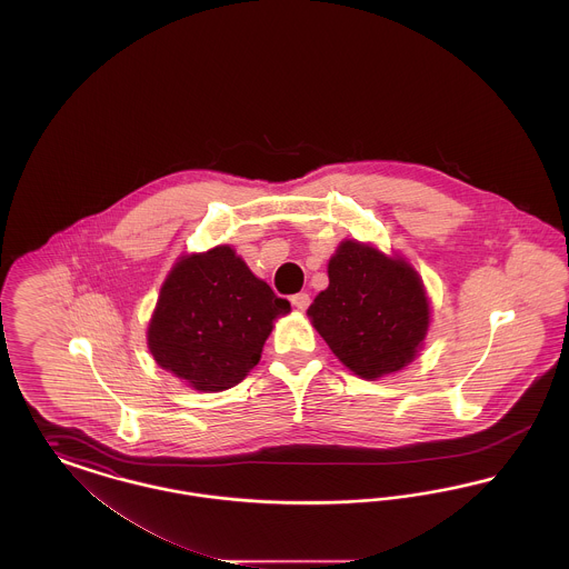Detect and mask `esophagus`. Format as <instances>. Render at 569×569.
Wrapping results in <instances>:
<instances>
[{"mask_svg": "<svg viewBox=\"0 0 569 569\" xmlns=\"http://www.w3.org/2000/svg\"><path fill=\"white\" fill-rule=\"evenodd\" d=\"M290 300H292V305H295L297 309L305 311V309L309 307V302H311V297H309L307 292H298V295H295V297L290 298Z\"/></svg>", "mask_w": 569, "mask_h": 569, "instance_id": "obj_1", "label": "esophagus"}]
</instances>
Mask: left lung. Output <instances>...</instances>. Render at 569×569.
<instances>
[{"instance_id":"obj_1","label":"left lung","mask_w":569,"mask_h":569,"mask_svg":"<svg viewBox=\"0 0 569 569\" xmlns=\"http://www.w3.org/2000/svg\"><path fill=\"white\" fill-rule=\"evenodd\" d=\"M307 316L350 371L378 379L416 358L431 309L422 279L403 258L343 241L328 262V288Z\"/></svg>"}]
</instances>
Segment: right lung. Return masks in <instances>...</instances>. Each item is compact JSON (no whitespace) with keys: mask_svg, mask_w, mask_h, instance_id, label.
<instances>
[{"mask_svg":"<svg viewBox=\"0 0 569 569\" xmlns=\"http://www.w3.org/2000/svg\"><path fill=\"white\" fill-rule=\"evenodd\" d=\"M290 302L230 244L183 256L163 281L147 328L156 362L202 392H221L260 362L272 322Z\"/></svg>","mask_w":569,"mask_h":569,"instance_id":"1","label":"right lung"}]
</instances>
